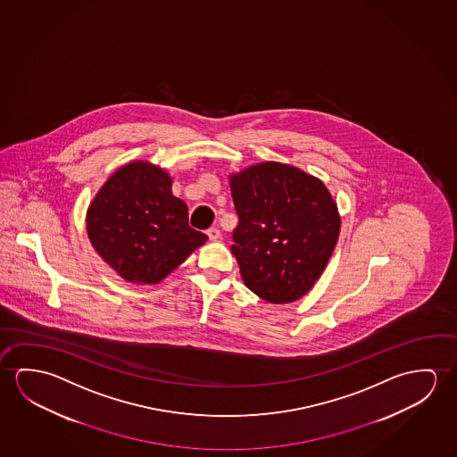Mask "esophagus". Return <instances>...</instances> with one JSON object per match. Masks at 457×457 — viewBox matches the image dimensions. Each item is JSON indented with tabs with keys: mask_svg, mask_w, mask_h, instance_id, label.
I'll list each match as a JSON object with an SVG mask.
<instances>
[{
	"mask_svg": "<svg viewBox=\"0 0 457 457\" xmlns=\"http://www.w3.org/2000/svg\"><path fill=\"white\" fill-rule=\"evenodd\" d=\"M206 235L210 237L211 241H216V239L220 238V230H219L218 227H211L206 230Z\"/></svg>",
	"mask_w": 457,
	"mask_h": 457,
	"instance_id": "obj_1",
	"label": "esophagus"
}]
</instances>
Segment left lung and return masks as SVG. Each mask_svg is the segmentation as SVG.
Masks as SVG:
<instances>
[{"label": "left lung", "instance_id": "8db88e82", "mask_svg": "<svg viewBox=\"0 0 457 457\" xmlns=\"http://www.w3.org/2000/svg\"><path fill=\"white\" fill-rule=\"evenodd\" d=\"M230 187L239 219L232 253L247 289L270 303L303 297L340 235L330 192L318 178L276 162L233 174Z\"/></svg>", "mask_w": 457, "mask_h": 457}]
</instances>
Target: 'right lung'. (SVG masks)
Listing matches in <instances>:
<instances>
[{"label": "right lung", "mask_w": 457, "mask_h": 457, "mask_svg": "<svg viewBox=\"0 0 457 457\" xmlns=\"http://www.w3.org/2000/svg\"><path fill=\"white\" fill-rule=\"evenodd\" d=\"M95 251L130 283L155 284L208 237L188 225L186 204L171 194V178L135 162L117 170L87 211Z\"/></svg>", "instance_id": "1"}]
</instances>
